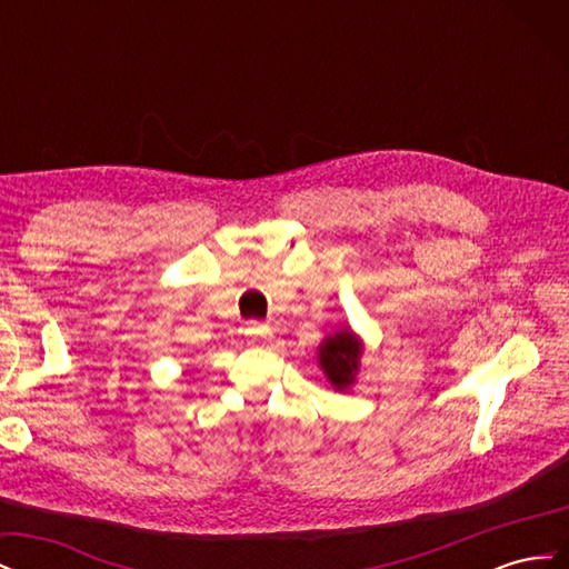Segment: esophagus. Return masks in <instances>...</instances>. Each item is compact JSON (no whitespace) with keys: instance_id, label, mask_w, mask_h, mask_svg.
<instances>
[{"instance_id":"esophagus-1","label":"esophagus","mask_w":569,"mask_h":569,"mask_svg":"<svg viewBox=\"0 0 569 569\" xmlns=\"http://www.w3.org/2000/svg\"><path fill=\"white\" fill-rule=\"evenodd\" d=\"M251 335H253V337H261V339H268L272 332H270V327H268V325L253 322V325H251Z\"/></svg>"}]
</instances>
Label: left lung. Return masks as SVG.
I'll list each match as a JSON object with an SVG mask.
<instances>
[{"mask_svg": "<svg viewBox=\"0 0 569 569\" xmlns=\"http://www.w3.org/2000/svg\"><path fill=\"white\" fill-rule=\"evenodd\" d=\"M360 353H363V343L358 341L349 327H343V330L330 335L320 343L318 363L337 391L349 389L356 382Z\"/></svg>", "mask_w": 569, "mask_h": 569, "instance_id": "8db88e82", "label": "left lung"}]
</instances>
